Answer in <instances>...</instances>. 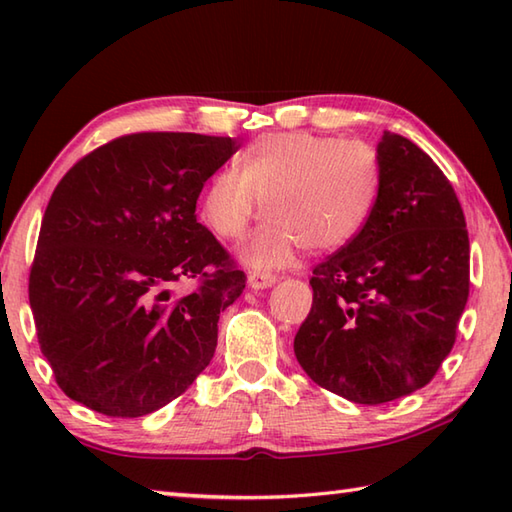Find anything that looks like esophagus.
<instances>
[{"label": "esophagus", "instance_id": "1", "mask_svg": "<svg viewBox=\"0 0 512 512\" xmlns=\"http://www.w3.org/2000/svg\"><path fill=\"white\" fill-rule=\"evenodd\" d=\"M275 281H277V275H273V273H259V270H253V273L248 275V284H250V288H255V290L273 286Z\"/></svg>", "mask_w": 512, "mask_h": 512}]
</instances>
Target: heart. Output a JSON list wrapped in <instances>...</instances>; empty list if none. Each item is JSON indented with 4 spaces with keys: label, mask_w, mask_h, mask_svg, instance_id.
<instances>
[{
    "label": "heart",
    "mask_w": 512,
    "mask_h": 512,
    "mask_svg": "<svg viewBox=\"0 0 512 512\" xmlns=\"http://www.w3.org/2000/svg\"><path fill=\"white\" fill-rule=\"evenodd\" d=\"M383 165L365 140L295 132L257 138L237 167H224L202 195V217L224 239H239L262 200L273 217L248 244L257 266H286L297 250L345 246L372 217Z\"/></svg>",
    "instance_id": "b5f03b06"
}]
</instances>
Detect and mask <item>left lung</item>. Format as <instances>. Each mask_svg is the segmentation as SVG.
Here are the masks:
<instances>
[{
	"instance_id": "obj_1",
	"label": "left lung",
	"mask_w": 512,
	"mask_h": 512,
	"mask_svg": "<svg viewBox=\"0 0 512 512\" xmlns=\"http://www.w3.org/2000/svg\"><path fill=\"white\" fill-rule=\"evenodd\" d=\"M383 187L352 242L312 268L295 356L358 405L422 389L449 356L469 299V231L449 178L409 138L378 143Z\"/></svg>"
}]
</instances>
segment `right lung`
<instances>
[{
  "label": "right lung",
  "mask_w": 512,
  "mask_h": 512,
  "mask_svg": "<svg viewBox=\"0 0 512 512\" xmlns=\"http://www.w3.org/2000/svg\"><path fill=\"white\" fill-rule=\"evenodd\" d=\"M239 149L231 136L138 132L65 173L41 220L28 297L65 396L138 418L211 363L220 312L246 273L198 222L204 182ZM193 280L189 296L170 288Z\"/></svg>",
  "instance_id": "add662e5"
}]
</instances>
